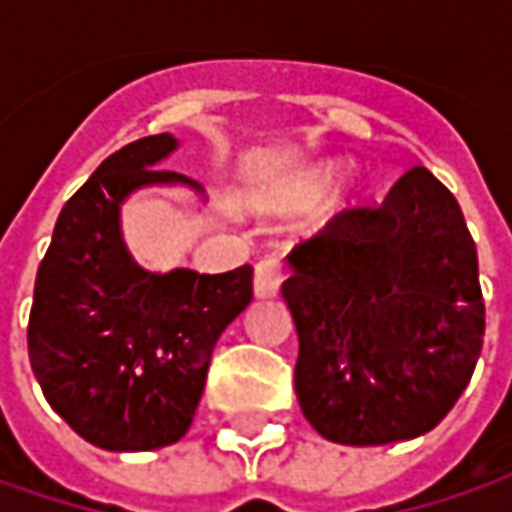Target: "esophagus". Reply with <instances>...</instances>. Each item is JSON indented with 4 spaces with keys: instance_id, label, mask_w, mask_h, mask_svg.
Listing matches in <instances>:
<instances>
[{
    "instance_id": "1",
    "label": "esophagus",
    "mask_w": 512,
    "mask_h": 512,
    "mask_svg": "<svg viewBox=\"0 0 512 512\" xmlns=\"http://www.w3.org/2000/svg\"><path fill=\"white\" fill-rule=\"evenodd\" d=\"M279 285H282V267L276 259H262L256 265V276H253V290L259 299H270L279 293Z\"/></svg>"
}]
</instances>
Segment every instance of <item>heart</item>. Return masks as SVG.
<instances>
[{"instance_id":"heart-1","label":"heart","mask_w":512,"mask_h":512,"mask_svg":"<svg viewBox=\"0 0 512 512\" xmlns=\"http://www.w3.org/2000/svg\"><path fill=\"white\" fill-rule=\"evenodd\" d=\"M336 176H339V165H322V168H316L310 173V179H307V190L310 193H325L327 187L336 182Z\"/></svg>"}]
</instances>
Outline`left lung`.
<instances>
[{
    "label": "left lung",
    "instance_id": "1",
    "mask_svg": "<svg viewBox=\"0 0 512 512\" xmlns=\"http://www.w3.org/2000/svg\"><path fill=\"white\" fill-rule=\"evenodd\" d=\"M287 265L296 396L313 430L370 447L442 422L484 342L479 256L456 196L407 170L382 205L333 216Z\"/></svg>",
    "mask_w": 512,
    "mask_h": 512
}]
</instances>
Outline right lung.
Returning <instances> with one entry per match:
<instances>
[{
    "label": "right lung",
    "instance_id": "obj_1",
    "mask_svg": "<svg viewBox=\"0 0 512 512\" xmlns=\"http://www.w3.org/2000/svg\"><path fill=\"white\" fill-rule=\"evenodd\" d=\"M179 139L145 136L108 156L62 207L36 273L33 376L50 407L102 450L179 442L205 390L210 353L253 299V267L153 273L122 239V205L153 185L205 187L156 168Z\"/></svg>",
    "mask_w": 512,
    "mask_h": 512
}]
</instances>
